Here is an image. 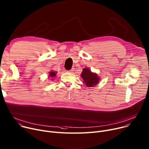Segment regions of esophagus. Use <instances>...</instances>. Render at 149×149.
Segmentation results:
<instances>
[{
    "instance_id": "esophagus-1",
    "label": "esophagus",
    "mask_w": 149,
    "mask_h": 149,
    "mask_svg": "<svg viewBox=\"0 0 149 149\" xmlns=\"http://www.w3.org/2000/svg\"><path fill=\"white\" fill-rule=\"evenodd\" d=\"M74 68H72L71 70H68L67 72H70V73H73V71L74 70Z\"/></svg>"
}]
</instances>
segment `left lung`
<instances>
[{"instance_id": "left-lung-1", "label": "left lung", "mask_w": 149, "mask_h": 149, "mask_svg": "<svg viewBox=\"0 0 149 149\" xmlns=\"http://www.w3.org/2000/svg\"><path fill=\"white\" fill-rule=\"evenodd\" d=\"M81 77L84 79V82L88 87L95 86L99 82L98 76L97 74L91 72L89 68H84Z\"/></svg>"}]
</instances>
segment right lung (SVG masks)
<instances>
[{
	"label": "right lung",
	"mask_w": 149,
	"mask_h": 149,
	"mask_svg": "<svg viewBox=\"0 0 149 149\" xmlns=\"http://www.w3.org/2000/svg\"><path fill=\"white\" fill-rule=\"evenodd\" d=\"M56 73V72H51L50 73H49V76L51 77H55V76H56V73Z\"/></svg>",
	"instance_id": "add662e5"
}]
</instances>
